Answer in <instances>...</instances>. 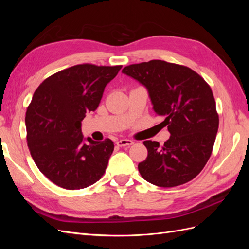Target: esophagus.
Masks as SVG:
<instances>
[{
	"label": "esophagus",
	"instance_id": "esophagus-1",
	"mask_svg": "<svg viewBox=\"0 0 249 249\" xmlns=\"http://www.w3.org/2000/svg\"><path fill=\"white\" fill-rule=\"evenodd\" d=\"M117 146H130L132 144H134V142L130 139H122V140H118L116 142Z\"/></svg>",
	"mask_w": 249,
	"mask_h": 249
}]
</instances>
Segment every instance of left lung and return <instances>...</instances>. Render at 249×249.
I'll return each mask as SVG.
<instances>
[{
    "label": "left lung",
    "mask_w": 249,
    "mask_h": 249,
    "mask_svg": "<svg viewBox=\"0 0 249 249\" xmlns=\"http://www.w3.org/2000/svg\"><path fill=\"white\" fill-rule=\"evenodd\" d=\"M123 73L146 88L170 133L162 147L157 141L143 142L147 158L138 164L141 177L164 188L189 182L207 164L219 125L212 90L189 67L162 60L125 66Z\"/></svg>",
    "instance_id": "obj_1"
}]
</instances>
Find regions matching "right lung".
I'll use <instances>...</instances> for the list:
<instances>
[{
	"instance_id": "1",
	"label": "right lung",
	"mask_w": 249,
	"mask_h": 249,
	"mask_svg": "<svg viewBox=\"0 0 249 249\" xmlns=\"http://www.w3.org/2000/svg\"><path fill=\"white\" fill-rule=\"evenodd\" d=\"M120 69L74 65L44 80L34 92L25 118L28 147L36 166L57 186L83 189L105 173L114 144L85 139L81 122L99 107Z\"/></svg>"
}]
</instances>
